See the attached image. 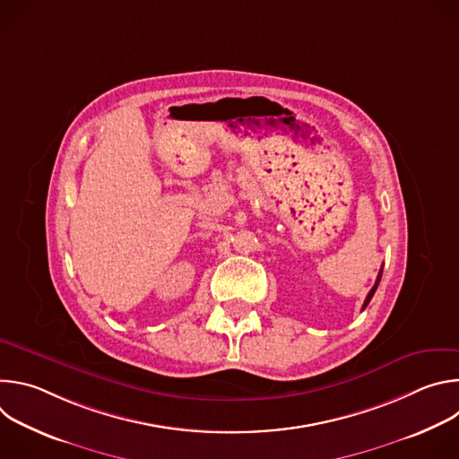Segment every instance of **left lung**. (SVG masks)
<instances>
[{"instance_id": "left-lung-1", "label": "left lung", "mask_w": 459, "mask_h": 459, "mask_svg": "<svg viewBox=\"0 0 459 459\" xmlns=\"http://www.w3.org/2000/svg\"><path fill=\"white\" fill-rule=\"evenodd\" d=\"M381 274H383V269L379 271V274H377V280H376V283H374V287L370 289V292L367 294V298H365V303H363V308L370 303V299H372V296H374V292H376V289H377V285H379V280H381Z\"/></svg>"}]
</instances>
